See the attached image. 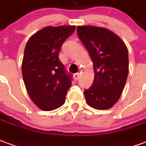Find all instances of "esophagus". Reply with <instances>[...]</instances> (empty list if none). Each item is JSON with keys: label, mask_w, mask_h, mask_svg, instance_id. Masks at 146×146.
I'll list each match as a JSON object with an SVG mask.
<instances>
[{"label": "esophagus", "mask_w": 146, "mask_h": 146, "mask_svg": "<svg viewBox=\"0 0 146 146\" xmlns=\"http://www.w3.org/2000/svg\"><path fill=\"white\" fill-rule=\"evenodd\" d=\"M79 76H80V74H79V73H76V74H74V78L76 80H78V79H79Z\"/></svg>", "instance_id": "1"}]
</instances>
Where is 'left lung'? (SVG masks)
Here are the masks:
<instances>
[{
  "mask_svg": "<svg viewBox=\"0 0 146 146\" xmlns=\"http://www.w3.org/2000/svg\"><path fill=\"white\" fill-rule=\"evenodd\" d=\"M77 33L91 57L95 74L92 86L84 91L86 103L95 109H110L120 99L127 81V46L106 28L78 26Z\"/></svg>",
  "mask_w": 146,
  "mask_h": 146,
  "instance_id": "left-lung-1",
  "label": "left lung"
}]
</instances>
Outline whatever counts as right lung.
Returning a JSON list of instances; mask_svg holds the SVG:
<instances>
[{
    "mask_svg": "<svg viewBox=\"0 0 146 146\" xmlns=\"http://www.w3.org/2000/svg\"><path fill=\"white\" fill-rule=\"evenodd\" d=\"M74 29V25L46 26L33 34L26 43L22 77L29 97L42 110H53L65 103L72 77L59 60V53Z\"/></svg>",
    "mask_w": 146,
    "mask_h": 146,
    "instance_id": "add662e5",
    "label": "right lung"
}]
</instances>
